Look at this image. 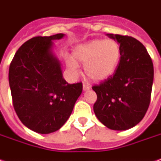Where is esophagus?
<instances>
[{"label":"esophagus","instance_id":"1","mask_svg":"<svg viewBox=\"0 0 161 161\" xmlns=\"http://www.w3.org/2000/svg\"><path fill=\"white\" fill-rule=\"evenodd\" d=\"M89 89H90V86L88 84L83 83V90L84 91H87V90H89Z\"/></svg>","mask_w":161,"mask_h":161}]
</instances>
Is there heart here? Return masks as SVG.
I'll use <instances>...</instances> for the list:
<instances>
[{"label":"heart","instance_id":"b5f03b06","mask_svg":"<svg viewBox=\"0 0 161 161\" xmlns=\"http://www.w3.org/2000/svg\"><path fill=\"white\" fill-rule=\"evenodd\" d=\"M120 56V47L113 40H93L78 45L73 51L74 60L85 64L87 75L95 80L111 76L118 66ZM66 65L72 72L78 73V64L73 58L66 59Z\"/></svg>","mask_w":161,"mask_h":161}]
</instances>
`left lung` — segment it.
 <instances>
[{
    "mask_svg": "<svg viewBox=\"0 0 161 161\" xmlns=\"http://www.w3.org/2000/svg\"><path fill=\"white\" fill-rule=\"evenodd\" d=\"M120 47L118 68L92 88L97 99L94 112L108 128L127 130L138 124L148 110L153 82V64L145 47L136 39L112 33Z\"/></svg>",
    "mask_w": 161,
    "mask_h": 161,
    "instance_id": "1",
    "label": "left lung"
}]
</instances>
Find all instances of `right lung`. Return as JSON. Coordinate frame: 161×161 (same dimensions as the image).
Segmentation results:
<instances>
[{"label":"right lung","mask_w":161,"mask_h":161,"mask_svg":"<svg viewBox=\"0 0 161 161\" xmlns=\"http://www.w3.org/2000/svg\"><path fill=\"white\" fill-rule=\"evenodd\" d=\"M63 33L36 36L16 52L8 70L13 106L25 126L40 134L58 130L73 112L82 83L68 84L52 54V41Z\"/></svg>","instance_id":"obj_1"}]
</instances>
